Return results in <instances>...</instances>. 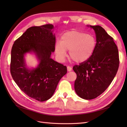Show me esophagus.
<instances>
[{"mask_svg": "<svg viewBox=\"0 0 127 127\" xmlns=\"http://www.w3.org/2000/svg\"><path fill=\"white\" fill-rule=\"evenodd\" d=\"M67 70H68V71H71V70H72L71 67H70V66H67Z\"/></svg>", "mask_w": 127, "mask_h": 127, "instance_id": "1", "label": "esophagus"}]
</instances>
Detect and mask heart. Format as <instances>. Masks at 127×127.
<instances>
[{
  "instance_id": "heart-1",
  "label": "heart",
  "mask_w": 127,
  "mask_h": 127,
  "mask_svg": "<svg viewBox=\"0 0 127 127\" xmlns=\"http://www.w3.org/2000/svg\"><path fill=\"white\" fill-rule=\"evenodd\" d=\"M96 40L93 35L82 31H71L65 32L61 41H57L55 46L56 57L62 62L69 50V57L77 63L87 61L92 56L96 47Z\"/></svg>"
}]
</instances>
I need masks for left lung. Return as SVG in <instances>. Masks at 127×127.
Returning <instances> with one entry per match:
<instances>
[{"mask_svg":"<svg viewBox=\"0 0 127 127\" xmlns=\"http://www.w3.org/2000/svg\"><path fill=\"white\" fill-rule=\"evenodd\" d=\"M96 34V47L86 62L73 66L77 75L74 87L81 98H96L106 90L117 74L119 54L113 37L100 26H90Z\"/></svg>","mask_w":127,"mask_h":127,"instance_id":"obj_1","label":"left lung"}]
</instances>
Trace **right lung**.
Instances as JSON below:
<instances>
[{"label": "right lung", "mask_w": 127, "mask_h": 127, "mask_svg": "<svg viewBox=\"0 0 127 127\" xmlns=\"http://www.w3.org/2000/svg\"><path fill=\"white\" fill-rule=\"evenodd\" d=\"M51 24L32 27L15 40L11 53L10 72L16 84L26 95L40 101L52 97L66 66L50 58L55 51L56 37ZM32 50L40 63L31 71L25 67L24 55Z\"/></svg>", "instance_id": "right-lung-1"}]
</instances>
